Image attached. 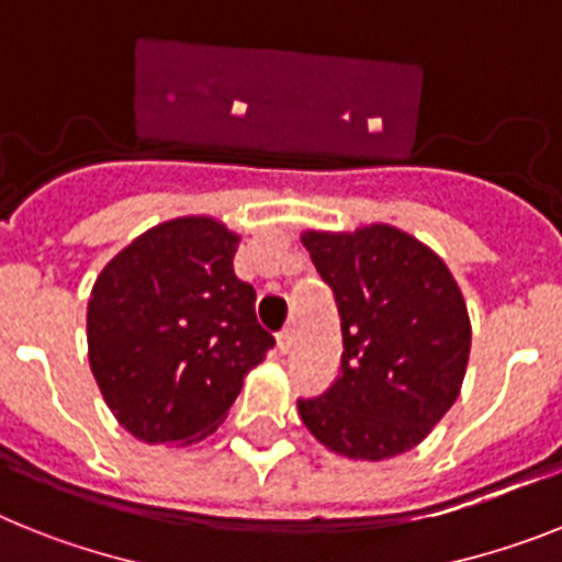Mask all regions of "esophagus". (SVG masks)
<instances>
[{
  "mask_svg": "<svg viewBox=\"0 0 562 562\" xmlns=\"http://www.w3.org/2000/svg\"><path fill=\"white\" fill-rule=\"evenodd\" d=\"M294 342H296L294 328H282L280 337H277V348H280V353H289L291 348H294Z\"/></svg>",
  "mask_w": 562,
  "mask_h": 562,
  "instance_id": "1",
  "label": "esophagus"
}]
</instances>
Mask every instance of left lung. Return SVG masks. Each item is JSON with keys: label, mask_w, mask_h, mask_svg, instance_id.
I'll return each instance as SVG.
<instances>
[{"label": "left lung", "mask_w": 562, "mask_h": 562, "mask_svg": "<svg viewBox=\"0 0 562 562\" xmlns=\"http://www.w3.org/2000/svg\"><path fill=\"white\" fill-rule=\"evenodd\" d=\"M303 245L342 331L331 389L296 400L305 428L348 460L414 449L460 397L471 351L463 291L428 245L394 225L305 231Z\"/></svg>", "instance_id": "left-lung-1"}]
</instances>
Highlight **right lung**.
Returning <instances> with one entry per match:
<instances>
[{
	"mask_svg": "<svg viewBox=\"0 0 562 562\" xmlns=\"http://www.w3.org/2000/svg\"><path fill=\"white\" fill-rule=\"evenodd\" d=\"M239 237L214 216H177L102 268L88 300V360L120 426L150 446L216 431L266 360L257 291L234 273Z\"/></svg>",
	"mask_w": 562,
	"mask_h": 562,
	"instance_id": "right-lung-1",
	"label": "right lung"
}]
</instances>
